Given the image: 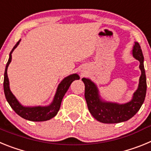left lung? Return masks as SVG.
<instances>
[{"label":"left lung","instance_id":"obj_1","mask_svg":"<svg viewBox=\"0 0 151 151\" xmlns=\"http://www.w3.org/2000/svg\"><path fill=\"white\" fill-rule=\"evenodd\" d=\"M132 53L133 57L139 61L141 74L138 88L129 102L119 104L105 101L101 97L98 88L94 82L90 78H82L85 84V97L89 112L99 122L108 124L125 122L134 116L143 104L147 91L146 75L142 50L139 44L136 41L133 45Z\"/></svg>","mask_w":151,"mask_h":151}]
</instances>
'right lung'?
<instances>
[{"label":"right lung","instance_id":"right-lung-1","mask_svg":"<svg viewBox=\"0 0 151 151\" xmlns=\"http://www.w3.org/2000/svg\"><path fill=\"white\" fill-rule=\"evenodd\" d=\"M20 41L21 39L12 49L9 55V60L6 65V68H5L4 78V91L5 97L12 109L22 118L29 121H33V122H43V121L49 120L55 116L59 111L63 98L69 89L72 82L75 80L79 79L80 77L77 73L69 75L68 76L65 77L58 85L52 102L47 106H23L21 103H19V101L17 99V97L13 95L10 91V82L7 76V68L11 62L12 53L18 46Z\"/></svg>","mask_w":151,"mask_h":151}]
</instances>
